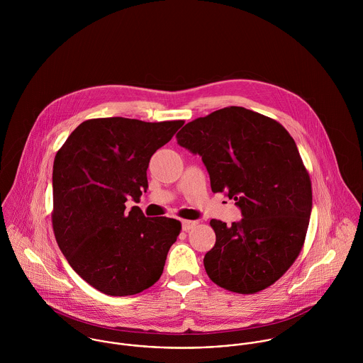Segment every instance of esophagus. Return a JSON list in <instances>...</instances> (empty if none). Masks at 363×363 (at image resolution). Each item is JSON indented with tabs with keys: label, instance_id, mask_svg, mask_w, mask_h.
I'll return each mask as SVG.
<instances>
[{
	"label": "esophagus",
	"instance_id": "1",
	"mask_svg": "<svg viewBox=\"0 0 363 363\" xmlns=\"http://www.w3.org/2000/svg\"><path fill=\"white\" fill-rule=\"evenodd\" d=\"M197 223H199L197 220H182V228H183V230L189 232V230L193 229Z\"/></svg>",
	"mask_w": 363,
	"mask_h": 363
}]
</instances>
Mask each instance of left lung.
<instances>
[{"label": "left lung", "instance_id": "1", "mask_svg": "<svg viewBox=\"0 0 363 363\" xmlns=\"http://www.w3.org/2000/svg\"><path fill=\"white\" fill-rule=\"evenodd\" d=\"M177 144L200 155L213 193L235 200L242 220L212 219L215 246L204 257L219 286L255 294L299 256L311 212V183L298 147L275 120L239 106L187 123Z\"/></svg>", "mask_w": 363, "mask_h": 363}]
</instances>
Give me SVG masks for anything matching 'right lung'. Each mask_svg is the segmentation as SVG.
<instances>
[{"mask_svg":"<svg viewBox=\"0 0 363 363\" xmlns=\"http://www.w3.org/2000/svg\"><path fill=\"white\" fill-rule=\"evenodd\" d=\"M184 124L107 117L81 123L52 164V229L74 271L110 296L135 295L160 278L179 220L147 218L137 206L148 189L151 156Z\"/></svg>","mask_w":363,"mask_h":363,"instance_id":"right-lung-1","label":"right lung"}]
</instances>
